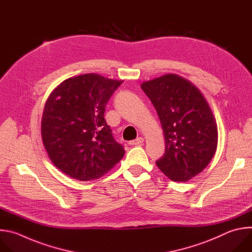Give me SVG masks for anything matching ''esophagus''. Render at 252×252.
Listing matches in <instances>:
<instances>
[{"mask_svg":"<svg viewBox=\"0 0 252 252\" xmlns=\"http://www.w3.org/2000/svg\"><path fill=\"white\" fill-rule=\"evenodd\" d=\"M143 142H144V139H143L142 137H139V138H137V139H135V140L129 141V145H131V146H137V145L142 144Z\"/></svg>","mask_w":252,"mask_h":252,"instance_id":"esophagus-1","label":"esophagus"}]
</instances>
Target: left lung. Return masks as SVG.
I'll return each mask as SVG.
<instances>
[{
	"label": "left lung",
	"instance_id": "1",
	"mask_svg": "<svg viewBox=\"0 0 252 252\" xmlns=\"http://www.w3.org/2000/svg\"><path fill=\"white\" fill-rule=\"evenodd\" d=\"M141 88L153 103L165 137V154L156 164L174 182L202 172L218 147V125L206 98L190 81L169 73Z\"/></svg>",
	"mask_w": 252,
	"mask_h": 252
}]
</instances>
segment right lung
Here are the masks:
<instances>
[{
	"instance_id": "1",
	"label": "right lung",
	"mask_w": 252,
	"mask_h": 252,
	"mask_svg": "<svg viewBox=\"0 0 252 252\" xmlns=\"http://www.w3.org/2000/svg\"><path fill=\"white\" fill-rule=\"evenodd\" d=\"M123 80L96 73L70 77L49 94L41 117V139L54 165L67 176L90 181L123 158L104 119L105 106Z\"/></svg>"
}]
</instances>
